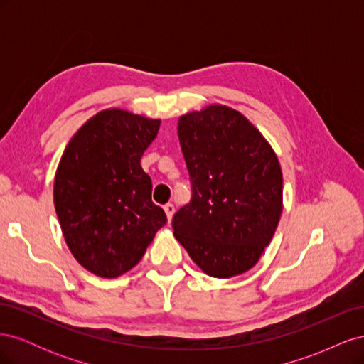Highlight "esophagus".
<instances>
[{
  "label": "esophagus",
  "mask_w": 364,
  "mask_h": 364,
  "mask_svg": "<svg viewBox=\"0 0 364 364\" xmlns=\"http://www.w3.org/2000/svg\"><path fill=\"white\" fill-rule=\"evenodd\" d=\"M164 211H165V214H167V218H168V222H171V218H173V215H174V205L173 203H167L164 206Z\"/></svg>",
  "instance_id": "esophagus-1"
}]
</instances>
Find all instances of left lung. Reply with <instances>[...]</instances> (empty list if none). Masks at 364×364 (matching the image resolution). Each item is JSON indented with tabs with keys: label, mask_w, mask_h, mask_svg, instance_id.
<instances>
[{
	"label": "left lung",
	"mask_w": 364,
	"mask_h": 364,
	"mask_svg": "<svg viewBox=\"0 0 364 364\" xmlns=\"http://www.w3.org/2000/svg\"><path fill=\"white\" fill-rule=\"evenodd\" d=\"M191 200L173 217L174 237L214 278L252 269L278 226L282 173L246 117L213 105L179 118Z\"/></svg>",
	"instance_id": "8db88e82"
}]
</instances>
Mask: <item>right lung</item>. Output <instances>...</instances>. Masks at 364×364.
<instances>
[{
  "instance_id": "right-lung-1",
  "label": "right lung",
  "mask_w": 364,
  "mask_h": 364,
  "mask_svg": "<svg viewBox=\"0 0 364 364\" xmlns=\"http://www.w3.org/2000/svg\"><path fill=\"white\" fill-rule=\"evenodd\" d=\"M159 124L109 109L86 121L63 151L54 208L74 258L97 277L117 278L136 266L167 223L139 164Z\"/></svg>"
}]
</instances>
